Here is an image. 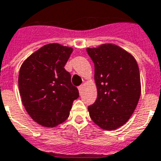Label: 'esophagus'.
Returning a JSON list of instances; mask_svg holds the SVG:
<instances>
[{
    "instance_id": "1",
    "label": "esophagus",
    "mask_w": 161,
    "mask_h": 161,
    "mask_svg": "<svg viewBox=\"0 0 161 161\" xmlns=\"http://www.w3.org/2000/svg\"><path fill=\"white\" fill-rule=\"evenodd\" d=\"M83 90H84V85H80V86L78 87V91H79V92H80V93H82Z\"/></svg>"
}]
</instances>
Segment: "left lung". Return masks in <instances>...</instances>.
Returning a JSON list of instances; mask_svg holds the SVG:
<instances>
[{
    "instance_id": "8db88e82",
    "label": "left lung",
    "mask_w": 161,
    "mask_h": 161,
    "mask_svg": "<svg viewBox=\"0 0 161 161\" xmlns=\"http://www.w3.org/2000/svg\"><path fill=\"white\" fill-rule=\"evenodd\" d=\"M95 64L97 98L88 107L90 116L107 131L124 125L133 115L141 97L138 64L130 53L115 44L87 49Z\"/></svg>"
}]
</instances>
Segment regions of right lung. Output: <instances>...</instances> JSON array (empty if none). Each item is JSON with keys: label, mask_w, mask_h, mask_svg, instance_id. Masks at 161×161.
Listing matches in <instances>:
<instances>
[{"label": "right lung", "mask_w": 161, "mask_h": 161, "mask_svg": "<svg viewBox=\"0 0 161 161\" xmlns=\"http://www.w3.org/2000/svg\"><path fill=\"white\" fill-rule=\"evenodd\" d=\"M72 51L58 43L47 44L20 66L18 84L21 101L31 118L43 127L54 128L64 122L79 97L64 69Z\"/></svg>", "instance_id": "right-lung-1"}]
</instances>
